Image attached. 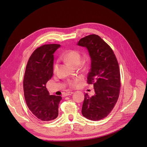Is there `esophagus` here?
I'll use <instances>...</instances> for the list:
<instances>
[{
    "label": "esophagus",
    "mask_w": 147,
    "mask_h": 147,
    "mask_svg": "<svg viewBox=\"0 0 147 147\" xmlns=\"http://www.w3.org/2000/svg\"><path fill=\"white\" fill-rule=\"evenodd\" d=\"M73 92H68L65 93L64 96H68V95H71L73 94Z\"/></svg>",
    "instance_id": "obj_1"
}]
</instances>
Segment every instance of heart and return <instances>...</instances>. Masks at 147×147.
<instances>
[{
	"mask_svg": "<svg viewBox=\"0 0 147 147\" xmlns=\"http://www.w3.org/2000/svg\"><path fill=\"white\" fill-rule=\"evenodd\" d=\"M62 58H63L65 61H66L69 62H70L74 65H78L80 63V53L77 51H74V50H72L67 52L65 54L62 55ZM58 67V64L55 63L54 65V71H55L57 70ZM82 81V77H76L72 79L69 81L68 84L71 87H75L77 85H78Z\"/></svg>",
	"mask_w": 147,
	"mask_h": 147,
	"instance_id": "b5f03b06",
	"label": "heart"
}]
</instances>
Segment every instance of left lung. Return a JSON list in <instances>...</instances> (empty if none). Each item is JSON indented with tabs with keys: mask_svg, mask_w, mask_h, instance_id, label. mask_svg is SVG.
I'll return each instance as SVG.
<instances>
[{
	"mask_svg": "<svg viewBox=\"0 0 147 147\" xmlns=\"http://www.w3.org/2000/svg\"><path fill=\"white\" fill-rule=\"evenodd\" d=\"M78 45L86 47L91 59V69L87 82L93 84L95 94L85 93L82 113L92 121L107 116L113 109L119 95L121 86L119 64L113 51L96 35L82 38Z\"/></svg>",
	"mask_w": 147,
	"mask_h": 147,
	"instance_id": "8db88e82",
	"label": "left lung"
}]
</instances>
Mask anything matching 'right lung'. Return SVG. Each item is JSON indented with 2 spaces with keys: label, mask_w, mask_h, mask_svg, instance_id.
I'll return each mask as SVG.
<instances>
[{
  "label": "right lung",
  "mask_w": 147,
  "mask_h": 147,
  "mask_svg": "<svg viewBox=\"0 0 147 147\" xmlns=\"http://www.w3.org/2000/svg\"><path fill=\"white\" fill-rule=\"evenodd\" d=\"M59 44L37 48L28 62L23 80L24 95L31 112L44 121L54 120L59 114L61 96L50 95L45 85L54 73V53Z\"/></svg>",
  "instance_id": "1"
}]
</instances>
